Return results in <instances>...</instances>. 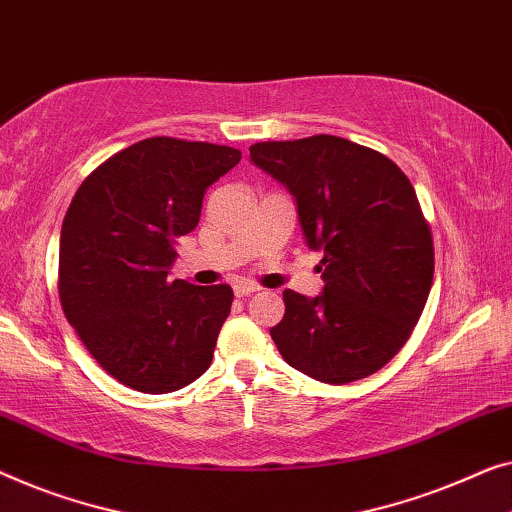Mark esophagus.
<instances>
[{
	"instance_id": "obj_1",
	"label": "esophagus",
	"mask_w": 512,
	"mask_h": 512,
	"mask_svg": "<svg viewBox=\"0 0 512 512\" xmlns=\"http://www.w3.org/2000/svg\"><path fill=\"white\" fill-rule=\"evenodd\" d=\"M233 291L238 298H247V295H254L258 291V286L251 284V281H240V284L233 286Z\"/></svg>"
}]
</instances>
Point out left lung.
I'll list each match as a JSON object with an SVG mask.
<instances>
[{
	"instance_id": "8db88e82",
	"label": "left lung",
	"mask_w": 512,
	"mask_h": 512,
	"mask_svg": "<svg viewBox=\"0 0 512 512\" xmlns=\"http://www.w3.org/2000/svg\"><path fill=\"white\" fill-rule=\"evenodd\" d=\"M249 154L291 191L309 249L323 254L321 295L284 291L270 330L281 358L332 385L379 372L411 337L434 277L432 231L409 177L381 152L325 133Z\"/></svg>"
}]
</instances>
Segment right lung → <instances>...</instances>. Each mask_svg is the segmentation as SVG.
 I'll return each instance as SVG.
<instances>
[{
  "label": "right lung",
  "mask_w": 512,
  "mask_h": 512,
  "mask_svg": "<svg viewBox=\"0 0 512 512\" xmlns=\"http://www.w3.org/2000/svg\"><path fill=\"white\" fill-rule=\"evenodd\" d=\"M240 150L145 138L87 175L59 238L66 321L106 372L147 395L180 390L210 367L231 286L170 279L177 238L201 219L205 189Z\"/></svg>",
  "instance_id": "add662e5"
}]
</instances>
